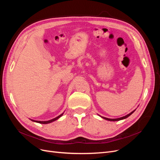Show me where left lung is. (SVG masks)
I'll return each mask as SVG.
<instances>
[{
    "label": "left lung",
    "instance_id": "1",
    "mask_svg": "<svg viewBox=\"0 0 160 160\" xmlns=\"http://www.w3.org/2000/svg\"><path fill=\"white\" fill-rule=\"evenodd\" d=\"M136 110V109H135V110H133V111H132V112H131L130 113H129V114H128V115H125V116H123V117H122V118H117V119H109V118H104V117H102V116H101V115H99L100 117L101 118H103V119H106V120H108V121H111V122H116V121H119V120H122V119H126L127 118H128L129 116H130L131 115H132L134 111Z\"/></svg>",
    "mask_w": 160,
    "mask_h": 160
}]
</instances>
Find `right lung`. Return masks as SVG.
Here are the masks:
<instances>
[{
	"label": "right lung",
	"instance_id": "right-lung-1",
	"mask_svg": "<svg viewBox=\"0 0 160 160\" xmlns=\"http://www.w3.org/2000/svg\"><path fill=\"white\" fill-rule=\"evenodd\" d=\"M63 113H64V112L62 113H61V115H59V116H57V118H53V119H51V120H48V121H36V120H33V119H31V121H32V122H36V123H42V124H47V123H51V122H55V121L57 120L58 119L60 118L62 115H63Z\"/></svg>",
	"mask_w": 160,
	"mask_h": 160
}]
</instances>
